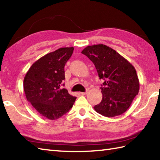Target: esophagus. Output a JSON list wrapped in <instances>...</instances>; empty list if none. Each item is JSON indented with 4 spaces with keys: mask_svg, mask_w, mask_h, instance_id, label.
Here are the masks:
<instances>
[{
    "mask_svg": "<svg viewBox=\"0 0 160 160\" xmlns=\"http://www.w3.org/2000/svg\"><path fill=\"white\" fill-rule=\"evenodd\" d=\"M87 94H88V92H80V94H82V95H86Z\"/></svg>",
    "mask_w": 160,
    "mask_h": 160,
    "instance_id": "esophagus-1",
    "label": "esophagus"
}]
</instances>
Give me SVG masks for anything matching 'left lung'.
<instances>
[{
    "label": "left lung",
    "instance_id": "8db88e82",
    "mask_svg": "<svg viewBox=\"0 0 160 160\" xmlns=\"http://www.w3.org/2000/svg\"><path fill=\"white\" fill-rule=\"evenodd\" d=\"M94 63L101 85L103 98L94 108L105 117L126 112L138 94L140 84L133 66L113 49L103 44L89 45L82 51Z\"/></svg>",
    "mask_w": 160,
    "mask_h": 160
}]
</instances>
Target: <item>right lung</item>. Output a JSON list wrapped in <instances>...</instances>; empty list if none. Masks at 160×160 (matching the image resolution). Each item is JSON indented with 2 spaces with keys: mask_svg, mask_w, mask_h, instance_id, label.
I'll return each instance as SVG.
<instances>
[{
  "mask_svg": "<svg viewBox=\"0 0 160 160\" xmlns=\"http://www.w3.org/2000/svg\"><path fill=\"white\" fill-rule=\"evenodd\" d=\"M73 50L72 47L62 48L45 54L32 64L24 77L23 85L27 101L50 120L65 115L76 99L67 89L61 88L65 79V64Z\"/></svg>",
  "mask_w": 160,
  "mask_h": 160,
  "instance_id": "1",
  "label": "right lung"
}]
</instances>
